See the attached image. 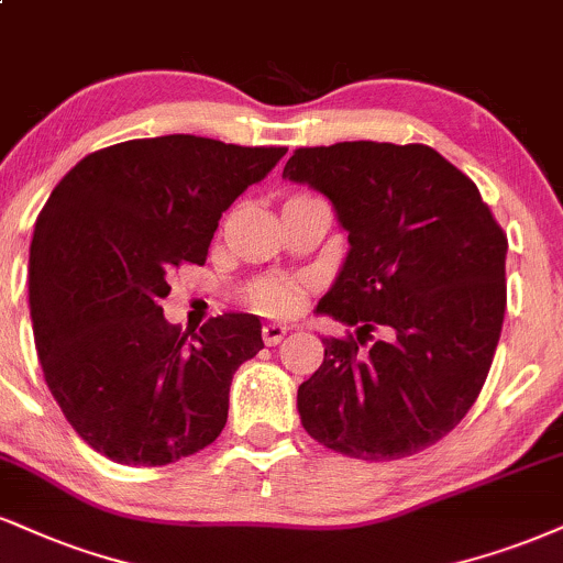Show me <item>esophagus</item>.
Wrapping results in <instances>:
<instances>
[{
  "label": "esophagus",
  "instance_id": "34e87169",
  "mask_svg": "<svg viewBox=\"0 0 563 563\" xmlns=\"http://www.w3.org/2000/svg\"><path fill=\"white\" fill-rule=\"evenodd\" d=\"M288 333V328L286 324H280V322H267L262 328V338H264V343H267V346H277V343L283 341V335Z\"/></svg>",
  "mask_w": 563,
  "mask_h": 563
}]
</instances>
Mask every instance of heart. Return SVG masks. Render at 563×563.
Segmentation results:
<instances>
[{"instance_id":"b5f03b06","label":"heart","mask_w":563,"mask_h":563,"mask_svg":"<svg viewBox=\"0 0 563 563\" xmlns=\"http://www.w3.org/2000/svg\"><path fill=\"white\" fill-rule=\"evenodd\" d=\"M252 299L267 314H290L301 303V286L296 280H262L254 286Z\"/></svg>"}]
</instances>
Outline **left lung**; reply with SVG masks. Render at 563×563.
<instances>
[{
  "label": "left lung",
  "mask_w": 563,
  "mask_h": 563,
  "mask_svg": "<svg viewBox=\"0 0 563 563\" xmlns=\"http://www.w3.org/2000/svg\"><path fill=\"white\" fill-rule=\"evenodd\" d=\"M283 175L328 196L349 233L317 311L356 338H322L320 369L299 385L303 430L364 462L428 449L462 422L490 372L506 233L475 183L424 144L296 148Z\"/></svg>",
  "instance_id": "8db88e82"
}]
</instances>
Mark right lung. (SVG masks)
Listing matches in <instances>:
<instances>
[{
  "instance_id": "1",
  "label": "right lung",
  "mask_w": 563,
  "mask_h": 563,
  "mask_svg": "<svg viewBox=\"0 0 563 563\" xmlns=\"http://www.w3.org/2000/svg\"><path fill=\"white\" fill-rule=\"evenodd\" d=\"M201 135L133 139L57 183L31 241V322L44 380L101 456L165 466L214 443L235 369L264 349L254 314L188 338L162 314L167 275L205 264L225 209L286 154Z\"/></svg>"
}]
</instances>
